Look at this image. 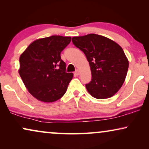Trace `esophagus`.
<instances>
[{
	"label": "esophagus",
	"mask_w": 149,
	"mask_h": 149,
	"mask_svg": "<svg viewBox=\"0 0 149 149\" xmlns=\"http://www.w3.org/2000/svg\"><path fill=\"white\" fill-rule=\"evenodd\" d=\"M79 74H80V72H79V70H77L76 71L74 72V74L76 75H79Z\"/></svg>",
	"instance_id": "1"
}]
</instances>
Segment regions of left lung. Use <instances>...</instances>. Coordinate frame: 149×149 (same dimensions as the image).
<instances>
[{"label":"left lung","instance_id":"1","mask_svg":"<svg viewBox=\"0 0 149 149\" xmlns=\"http://www.w3.org/2000/svg\"><path fill=\"white\" fill-rule=\"evenodd\" d=\"M75 47L82 51L89 62L91 80L85 85L97 99L109 98L123 84L129 62L123 49L105 36L89 34L72 37Z\"/></svg>","mask_w":149,"mask_h":149}]
</instances>
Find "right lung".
Here are the masks:
<instances>
[{
  "instance_id": "obj_1",
  "label": "right lung",
  "mask_w": 149,
  "mask_h": 149,
  "mask_svg": "<svg viewBox=\"0 0 149 149\" xmlns=\"http://www.w3.org/2000/svg\"><path fill=\"white\" fill-rule=\"evenodd\" d=\"M70 40V36L40 38L20 56V77L28 91L38 100L52 102L66 93L73 74L66 72V63L60 54Z\"/></svg>"
}]
</instances>
